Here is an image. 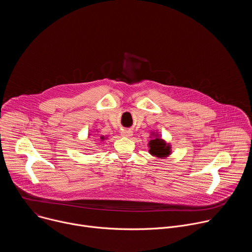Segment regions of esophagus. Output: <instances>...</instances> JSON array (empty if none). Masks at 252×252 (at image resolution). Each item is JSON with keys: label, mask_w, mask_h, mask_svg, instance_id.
<instances>
[{"label": "esophagus", "mask_w": 252, "mask_h": 252, "mask_svg": "<svg viewBox=\"0 0 252 252\" xmlns=\"http://www.w3.org/2000/svg\"><path fill=\"white\" fill-rule=\"evenodd\" d=\"M131 133H132V131L130 129H123V131H122V135H124V136H130Z\"/></svg>", "instance_id": "1"}]
</instances>
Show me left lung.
Instances as JSON below:
<instances>
[{
    "label": "left lung",
    "mask_w": 252,
    "mask_h": 252,
    "mask_svg": "<svg viewBox=\"0 0 252 252\" xmlns=\"http://www.w3.org/2000/svg\"><path fill=\"white\" fill-rule=\"evenodd\" d=\"M150 153L158 158H165L169 155V150L170 148L166 145V143L158 138V137H156L155 139H151L150 140Z\"/></svg>",
    "instance_id": "1"
}]
</instances>
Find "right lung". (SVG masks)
Masks as SVG:
<instances>
[{"label": "right lung", "instance_id": "obj_1", "mask_svg": "<svg viewBox=\"0 0 252 252\" xmlns=\"http://www.w3.org/2000/svg\"><path fill=\"white\" fill-rule=\"evenodd\" d=\"M101 138H102V137H101Z\"/></svg>", "mask_w": 252, "mask_h": 252}]
</instances>
